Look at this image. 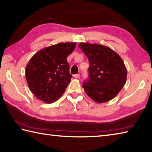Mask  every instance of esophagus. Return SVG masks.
Returning a JSON list of instances; mask_svg holds the SVG:
<instances>
[{
	"label": "esophagus",
	"instance_id": "esophagus-1",
	"mask_svg": "<svg viewBox=\"0 0 152 152\" xmlns=\"http://www.w3.org/2000/svg\"><path fill=\"white\" fill-rule=\"evenodd\" d=\"M73 77H75V79H79L80 77V75H79V74H76V75H75Z\"/></svg>",
	"mask_w": 152,
	"mask_h": 152
}]
</instances>
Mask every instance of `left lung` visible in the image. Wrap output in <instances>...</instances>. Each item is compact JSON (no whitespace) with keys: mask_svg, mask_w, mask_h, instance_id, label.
Returning a JSON list of instances; mask_svg holds the SVG:
<instances>
[{"mask_svg":"<svg viewBox=\"0 0 152 152\" xmlns=\"http://www.w3.org/2000/svg\"><path fill=\"white\" fill-rule=\"evenodd\" d=\"M79 47L89 62V78L83 85L94 102L104 103L114 99L124 85L127 71L122 58L110 48L98 44L80 43Z\"/></svg>","mask_w":152,"mask_h":152,"instance_id":"left-lung-1","label":"left lung"}]
</instances>
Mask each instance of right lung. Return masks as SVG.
<instances>
[{"label": "right lung", "instance_id": "add662e5", "mask_svg": "<svg viewBox=\"0 0 152 152\" xmlns=\"http://www.w3.org/2000/svg\"><path fill=\"white\" fill-rule=\"evenodd\" d=\"M75 42L59 43L34 54L26 67L25 76L30 90L45 103L56 101L64 93L72 75L67 57Z\"/></svg>", "mask_w": 152, "mask_h": 152}]
</instances>
